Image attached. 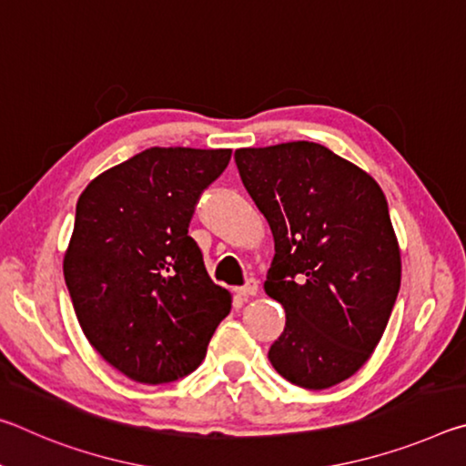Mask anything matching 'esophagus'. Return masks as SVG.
<instances>
[{
  "label": "esophagus",
  "instance_id": "obj_1",
  "mask_svg": "<svg viewBox=\"0 0 466 466\" xmlns=\"http://www.w3.org/2000/svg\"><path fill=\"white\" fill-rule=\"evenodd\" d=\"M236 294H238L240 298H252V296H257V294H258V283H257L255 279H248L247 286H242V288L236 289Z\"/></svg>",
  "mask_w": 466,
  "mask_h": 466
}]
</instances>
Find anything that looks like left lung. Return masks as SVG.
I'll list each match as a JSON object with an SVG mask.
<instances>
[{"instance_id": "1", "label": "left lung", "mask_w": 466, "mask_h": 466, "mask_svg": "<svg viewBox=\"0 0 466 466\" xmlns=\"http://www.w3.org/2000/svg\"><path fill=\"white\" fill-rule=\"evenodd\" d=\"M242 185L275 242L265 294L286 310L269 361L322 390L366 364L400 288V248L380 185L312 141L240 147Z\"/></svg>"}]
</instances>
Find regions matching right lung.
I'll list each match as a JSON object with an SVG mask.
<instances>
[{
  "mask_svg": "<svg viewBox=\"0 0 466 466\" xmlns=\"http://www.w3.org/2000/svg\"><path fill=\"white\" fill-rule=\"evenodd\" d=\"M232 149L149 147L98 175L76 205L63 275L77 322L131 380H178L232 306L188 236L195 203Z\"/></svg>",
  "mask_w": 466,
  "mask_h": 466,
  "instance_id": "1",
  "label": "right lung"
}]
</instances>
